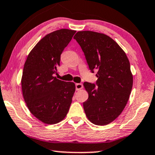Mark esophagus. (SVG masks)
Returning <instances> with one entry per match:
<instances>
[{
    "label": "esophagus",
    "mask_w": 155,
    "mask_h": 155,
    "mask_svg": "<svg viewBox=\"0 0 155 155\" xmlns=\"http://www.w3.org/2000/svg\"><path fill=\"white\" fill-rule=\"evenodd\" d=\"M83 89V84H76V91H79V90H81Z\"/></svg>",
    "instance_id": "esophagus-1"
}]
</instances>
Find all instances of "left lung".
Wrapping results in <instances>:
<instances>
[{"label": "left lung", "instance_id": "left-lung-1", "mask_svg": "<svg viewBox=\"0 0 155 155\" xmlns=\"http://www.w3.org/2000/svg\"><path fill=\"white\" fill-rule=\"evenodd\" d=\"M85 55L89 69L98 78L97 86L84 82L89 98L84 109L96 125H107L126 107L133 85L130 64L124 50L111 37L91 31H78L74 37Z\"/></svg>", "mask_w": 155, "mask_h": 155}]
</instances>
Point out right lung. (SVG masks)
Here are the masks:
<instances>
[{
	"mask_svg": "<svg viewBox=\"0 0 155 155\" xmlns=\"http://www.w3.org/2000/svg\"><path fill=\"white\" fill-rule=\"evenodd\" d=\"M76 31L62 28L47 34L37 43L25 61L21 88L27 107L44 124H57L69 110L76 86L55 76L60 56Z\"/></svg>",
	"mask_w": 155,
	"mask_h": 155,
	"instance_id": "obj_1",
	"label": "right lung"
}]
</instances>
